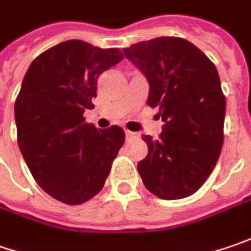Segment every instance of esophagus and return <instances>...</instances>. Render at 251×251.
Here are the masks:
<instances>
[{
	"instance_id": "obj_1",
	"label": "esophagus",
	"mask_w": 251,
	"mask_h": 251,
	"mask_svg": "<svg viewBox=\"0 0 251 251\" xmlns=\"http://www.w3.org/2000/svg\"><path fill=\"white\" fill-rule=\"evenodd\" d=\"M137 135V132H132V131H128V130H126V137L128 138V137H135Z\"/></svg>"
}]
</instances>
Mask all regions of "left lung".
<instances>
[{
	"label": "left lung",
	"mask_w": 251,
	"mask_h": 251,
	"mask_svg": "<svg viewBox=\"0 0 251 251\" xmlns=\"http://www.w3.org/2000/svg\"><path fill=\"white\" fill-rule=\"evenodd\" d=\"M150 84L148 106L164 121L158 140L143 135L148 154L137 168L145 188L161 199L195 194L219 159L226 100L219 73L186 39L162 36L123 49Z\"/></svg>",
	"instance_id": "obj_1"
}]
</instances>
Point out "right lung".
<instances>
[{
  "mask_svg": "<svg viewBox=\"0 0 251 251\" xmlns=\"http://www.w3.org/2000/svg\"><path fill=\"white\" fill-rule=\"evenodd\" d=\"M120 49L66 41L36 57L15 101L18 145L32 176L66 205L97 195L124 144V130H97L84 123L94 108L97 79L123 60Z\"/></svg>",
  "mask_w": 251,
  "mask_h": 251,
  "instance_id": "obj_1",
  "label": "right lung"
}]
</instances>
